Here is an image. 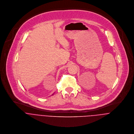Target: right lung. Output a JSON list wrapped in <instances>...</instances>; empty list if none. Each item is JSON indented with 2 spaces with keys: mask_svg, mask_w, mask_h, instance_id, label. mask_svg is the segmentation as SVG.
I'll use <instances>...</instances> for the list:
<instances>
[{
  "mask_svg": "<svg viewBox=\"0 0 134 134\" xmlns=\"http://www.w3.org/2000/svg\"><path fill=\"white\" fill-rule=\"evenodd\" d=\"M53 94H54V93H53ZM53 94H52V95H53Z\"/></svg>",
  "mask_w": 134,
  "mask_h": 134,
  "instance_id": "add662e5",
  "label": "right lung"
}]
</instances>
